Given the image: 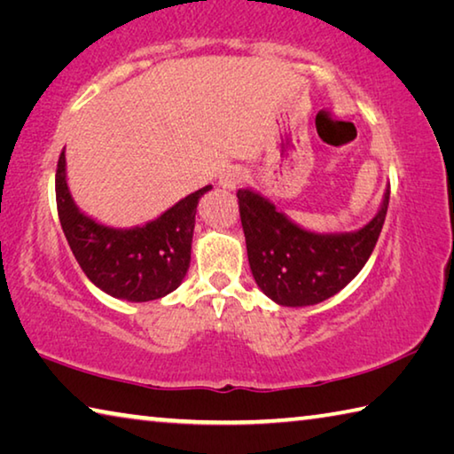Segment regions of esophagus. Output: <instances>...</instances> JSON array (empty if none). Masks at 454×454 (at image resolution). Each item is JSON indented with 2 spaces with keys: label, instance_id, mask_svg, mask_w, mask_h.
Wrapping results in <instances>:
<instances>
[{
  "label": "esophagus",
  "instance_id": "esophagus-1",
  "mask_svg": "<svg viewBox=\"0 0 454 454\" xmlns=\"http://www.w3.org/2000/svg\"><path fill=\"white\" fill-rule=\"evenodd\" d=\"M242 180H246L244 170H240V168H228V170L222 172L220 176V186L226 190H234Z\"/></svg>",
  "mask_w": 454,
  "mask_h": 454
}]
</instances>
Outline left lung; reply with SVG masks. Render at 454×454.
<instances>
[{"mask_svg":"<svg viewBox=\"0 0 454 454\" xmlns=\"http://www.w3.org/2000/svg\"><path fill=\"white\" fill-rule=\"evenodd\" d=\"M236 196L258 288L280 306H312L334 296L363 270L387 218L390 186L371 222L334 234L298 226L252 188H240Z\"/></svg>","mask_w":454,"mask_h":454,"instance_id":"1","label":"left lung"}]
</instances>
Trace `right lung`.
<instances>
[{
  "mask_svg": "<svg viewBox=\"0 0 454 454\" xmlns=\"http://www.w3.org/2000/svg\"><path fill=\"white\" fill-rule=\"evenodd\" d=\"M210 190L192 192L145 224L116 228L78 208L67 186L66 153L58 160L56 202L66 240L91 284L128 302L158 301L180 286L190 268L198 202Z\"/></svg>",
  "mask_w": 454,
  "mask_h": 454,
  "instance_id": "1",
  "label": "right lung"
}]
</instances>
